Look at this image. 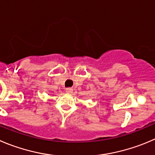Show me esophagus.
<instances>
[{
    "label": "esophagus",
    "instance_id": "esophagus-1",
    "mask_svg": "<svg viewBox=\"0 0 155 155\" xmlns=\"http://www.w3.org/2000/svg\"><path fill=\"white\" fill-rule=\"evenodd\" d=\"M66 93H68V94H71L72 91H73V90L71 89V88H66Z\"/></svg>",
    "mask_w": 155,
    "mask_h": 155
}]
</instances>
